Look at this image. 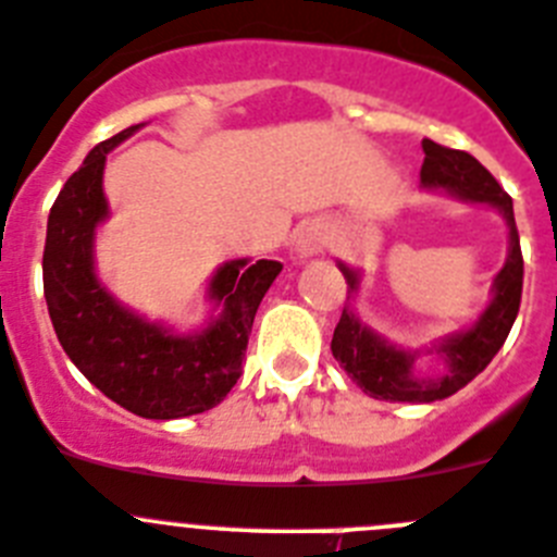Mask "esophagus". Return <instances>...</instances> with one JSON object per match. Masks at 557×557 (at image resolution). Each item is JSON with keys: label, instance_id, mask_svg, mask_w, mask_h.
<instances>
[{"label": "esophagus", "instance_id": "1", "mask_svg": "<svg viewBox=\"0 0 557 557\" xmlns=\"http://www.w3.org/2000/svg\"><path fill=\"white\" fill-rule=\"evenodd\" d=\"M327 246V232L322 224H306L297 235V255L299 258H313Z\"/></svg>", "mask_w": 557, "mask_h": 557}]
</instances>
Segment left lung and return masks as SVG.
<instances>
[{"mask_svg":"<svg viewBox=\"0 0 557 557\" xmlns=\"http://www.w3.org/2000/svg\"><path fill=\"white\" fill-rule=\"evenodd\" d=\"M423 168H420V182L429 190H446L451 196L476 201V205H491L502 212L510 232V246H507V260L502 272L493 280V302L482 311V317L473 322L468 331H459L446 336L434 350L446 359L443 375H429L420 379L414 375V359L418 352H406L393 347L389 342L361 325L359 317L345 306L336 331H333V359L345 367L356 384L364 389L370 398L379 400H400V404H432L448 395L459 393L462 386L471 384L482 370L493 361V356L502 350L507 333H510L516 313L521 306V285H524V258H521L519 230L512 219V198L502 190V185L491 176L485 164H480L471 153L454 151L446 145H437L432 139H423ZM347 280V299L359 292L361 274L350 265L338 263Z\"/></svg>","mask_w":557,"mask_h":557,"instance_id":"left-lung-1","label":"left lung"}]
</instances>
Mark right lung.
Here are the masks:
<instances>
[{"instance_id":"right-lung-1","label":"right lung","mask_w":557,"mask_h":557,"mask_svg":"<svg viewBox=\"0 0 557 557\" xmlns=\"http://www.w3.org/2000/svg\"><path fill=\"white\" fill-rule=\"evenodd\" d=\"M139 125L95 145L58 193L41 263L45 297L64 352L106 398L139 418L176 420L219 406L238 384L251 322L283 263L230 260L221 265L210 280L219 317L190 336H176L120 306L95 274L91 246L95 230L109 215L106 153Z\"/></svg>"}]
</instances>
